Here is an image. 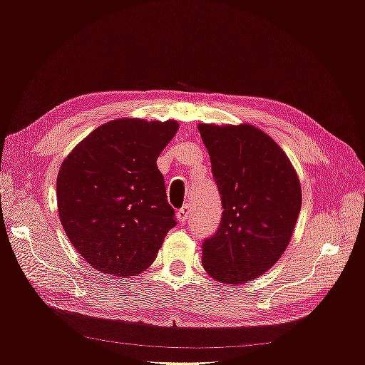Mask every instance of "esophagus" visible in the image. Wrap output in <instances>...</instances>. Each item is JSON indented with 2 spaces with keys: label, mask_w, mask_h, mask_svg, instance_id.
Listing matches in <instances>:
<instances>
[{
  "label": "esophagus",
  "mask_w": 365,
  "mask_h": 365,
  "mask_svg": "<svg viewBox=\"0 0 365 365\" xmlns=\"http://www.w3.org/2000/svg\"><path fill=\"white\" fill-rule=\"evenodd\" d=\"M189 217H190V207L189 205L181 207L178 212H176V219H178L180 222H185Z\"/></svg>",
  "instance_id": "esophagus-1"
}]
</instances>
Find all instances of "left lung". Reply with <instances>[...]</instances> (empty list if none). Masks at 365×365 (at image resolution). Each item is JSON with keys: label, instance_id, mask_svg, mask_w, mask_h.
Masks as SVG:
<instances>
[{"label": "left lung", "instance_id": "left-lung-1", "mask_svg": "<svg viewBox=\"0 0 365 365\" xmlns=\"http://www.w3.org/2000/svg\"><path fill=\"white\" fill-rule=\"evenodd\" d=\"M222 200L202 267L224 284H244L271 269L288 248L302 208V185L283 149L248 123H200Z\"/></svg>", "mask_w": 365, "mask_h": 365}]
</instances>
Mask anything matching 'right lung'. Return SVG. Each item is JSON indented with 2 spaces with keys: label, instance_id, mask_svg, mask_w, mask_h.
<instances>
[{
  "label": "right lung",
  "instance_id": "right-lung-1",
  "mask_svg": "<svg viewBox=\"0 0 365 365\" xmlns=\"http://www.w3.org/2000/svg\"><path fill=\"white\" fill-rule=\"evenodd\" d=\"M175 120L115 118L94 129L61 164V224L97 271H146L176 225L157 160L178 132Z\"/></svg>",
  "mask_w": 365,
  "mask_h": 365
}]
</instances>
